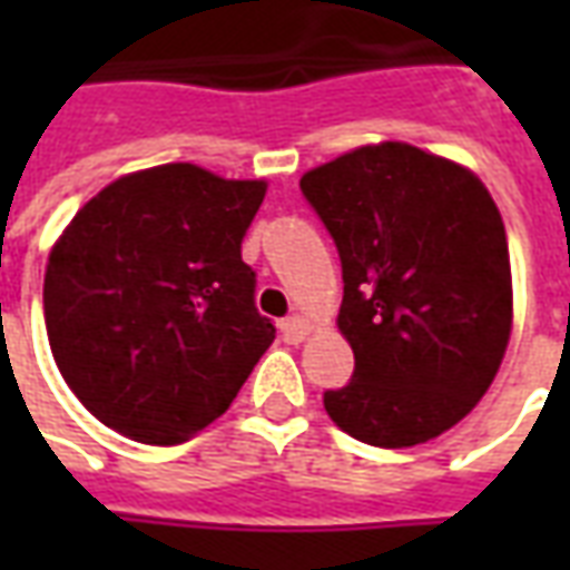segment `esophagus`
<instances>
[{
    "label": "esophagus",
    "mask_w": 570,
    "mask_h": 570,
    "mask_svg": "<svg viewBox=\"0 0 570 570\" xmlns=\"http://www.w3.org/2000/svg\"><path fill=\"white\" fill-rule=\"evenodd\" d=\"M281 333H284V338L289 345H302L311 335V323L305 321V317H286V321L281 323Z\"/></svg>",
    "instance_id": "34e87169"
}]
</instances>
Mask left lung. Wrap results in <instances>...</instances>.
Returning a JSON list of instances; mask_svg holds the SVG:
<instances>
[{
  "instance_id": "1",
  "label": "left lung",
  "mask_w": 570,
  "mask_h": 570,
  "mask_svg": "<svg viewBox=\"0 0 570 570\" xmlns=\"http://www.w3.org/2000/svg\"><path fill=\"white\" fill-rule=\"evenodd\" d=\"M302 191L342 256L335 323L354 351L326 415L379 449L436 440L489 391L513 330L498 204L470 167L400 140L311 167Z\"/></svg>"
}]
</instances>
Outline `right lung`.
<instances>
[{
	"mask_svg": "<svg viewBox=\"0 0 570 570\" xmlns=\"http://www.w3.org/2000/svg\"><path fill=\"white\" fill-rule=\"evenodd\" d=\"M268 191L176 161L100 188L45 265V326L106 428L176 445L223 415L274 342L240 240Z\"/></svg>",
	"mask_w": 570,
	"mask_h": 570,
	"instance_id": "1",
	"label": "right lung"
}]
</instances>
